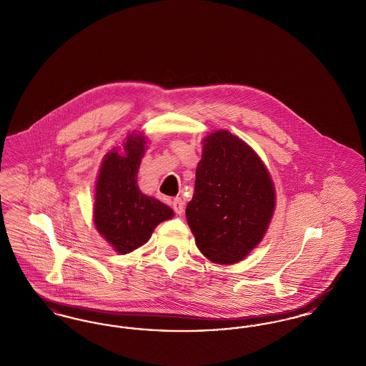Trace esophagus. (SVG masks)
<instances>
[{
	"label": "esophagus",
	"mask_w": 366,
	"mask_h": 366,
	"mask_svg": "<svg viewBox=\"0 0 366 366\" xmlns=\"http://www.w3.org/2000/svg\"><path fill=\"white\" fill-rule=\"evenodd\" d=\"M184 204H185V203H184V200H182L181 197H175V199H173V209H174L177 214L181 215V214L184 212V209H185Z\"/></svg>",
	"instance_id": "34e87169"
}]
</instances>
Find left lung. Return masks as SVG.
<instances>
[{
	"mask_svg": "<svg viewBox=\"0 0 366 366\" xmlns=\"http://www.w3.org/2000/svg\"><path fill=\"white\" fill-rule=\"evenodd\" d=\"M274 188L259 157L227 130L204 139L187 219L209 261H242L264 234L274 211Z\"/></svg>",
	"mask_w": 366,
	"mask_h": 366,
	"instance_id": "8db88e82",
	"label": "left lung"
}]
</instances>
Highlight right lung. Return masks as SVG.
Returning <instances> with one entry per match:
<instances>
[{"mask_svg": "<svg viewBox=\"0 0 366 366\" xmlns=\"http://www.w3.org/2000/svg\"><path fill=\"white\" fill-rule=\"evenodd\" d=\"M145 139L130 134L124 155L114 148L107 154L96 185L94 224L119 254H129L147 243L162 221L174 212L151 196L141 193L137 184Z\"/></svg>", "mask_w": 366, "mask_h": 366, "instance_id": "right-lung-1", "label": "right lung"}]
</instances>
